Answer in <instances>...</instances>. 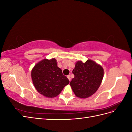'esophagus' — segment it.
<instances>
[{"label":"esophagus","instance_id":"esophagus-1","mask_svg":"<svg viewBox=\"0 0 132 132\" xmlns=\"http://www.w3.org/2000/svg\"><path fill=\"white\" fill-rule=\"evenodd\" d=\"M67 78H68V79H69V81H70V80H71V78H70V75H68L67 76Z\"/></svg>","mask_w":132,"mask_h":132}]
</instances>
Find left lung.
I'll return each instance as SVG.
<instances>
[{
	"mask_svg": "<svg viewBox=\"0 0 132 132\" xmlns=\"http://www.w3.org/2000/svg\"><path fill=\"white\" fill-rule=\"evenodd\" d=\"M74 78L70 85L75 96L86 98L97 91L100 86L104 74L103 68L93 60L87 59L85 62H76L73 70Z\"/></svg>",
	"mask_w": 132,
	"mask_h": 132,
	"instance_id": "8db88e82",
	"label": "left lung"
}]
</instances>
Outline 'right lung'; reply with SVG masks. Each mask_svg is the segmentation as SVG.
<instances>
[{"mask_svg": "<svg viewBox=\"0 0 132 132\" xmlns=\"http://www.w3.org/2000/svg\"><path fill=\"white\" fill-rule=\"evenodd\" d=\"M33 84L38 93L48 98L56 97L66 85L69 80L57 66V60L44 59L39 61L31 70Z\"/></svg>", "mask_w": 132, "mask_h": 132, "instance_id": "right-lung-1", "label": "right lung"}]
</instances>
